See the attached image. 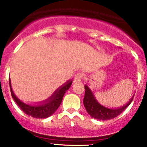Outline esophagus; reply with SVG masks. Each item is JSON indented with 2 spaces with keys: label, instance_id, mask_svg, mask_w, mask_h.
Segmentation results:
<instances>
[{
  "label": "esophagus",
  "instance_id": "esophagus-1",
  "mask_svg": "<svg viewBox=\"0 0 147 147\" xmlns=\"http://www.w3.org/2000/svg\"><path fill=\"white\" fill-rule=\"evenodd\" d=\"M84 78H85V74H83L82 73H79L75 76L74 82H80Z\"/></svg>",
  "mask_w": 147,
  "mask_h": 147
}]
</instances>
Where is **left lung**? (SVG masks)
I'll return each mask as SVG.
<instances>
[{
	"instance_id": "left-lung-1",
	"label": "left lung",
	"mask_w": 147,
	"mask_h": 147,
	"mask_svg": "<svg viewBox=\"0 0 147 147\" xmlns=\"http://www.w3.org/2000/svg\"><path fill=\"white\" fill-rule=\"evenodd\" d=\"M85 93L83 99V103L86 109L87 112L93 119L98 120H109L112 119L120 115L132 102L134 96L129 100V102L124 106L117 109H110L100 105L95 98L93 93L87 85H85Z\"/></svg>"
}]
</instances>
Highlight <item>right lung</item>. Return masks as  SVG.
Returning <instances> with one entry per match:
<instances>
[{
    "label": "right lung",
    "instance_id": "add662e5",
    "mask_svg": "<svg viewBox=\"0 0 147 147\" xmlns=\"http://www.w3.org/2000/svg\"><path fill=\"white\" fill-rule=\"evenodd\" d=\"M71 84H72L71 80L66 82L64 85H62L61 88L57 90L55 93L50 98L45 100V102H42V104H41V105H28L21 102L15 96L12 90V88H11V81H10L9 79L10 90H11V94L13 99L15 100L17 105L26 115L32 116L33 118H36V119H45V118L49 117L52 114H54V112L59 107L65 93L67 90L69 89Z\"/></svg>",
    "mask_w": 147,
    "mask_h": 147
}]
</instances>
